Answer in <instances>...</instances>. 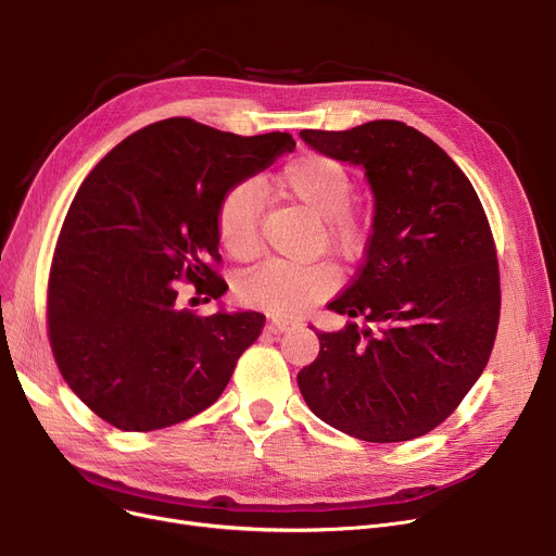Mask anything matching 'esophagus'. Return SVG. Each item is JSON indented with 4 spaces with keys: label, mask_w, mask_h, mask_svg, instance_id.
Segmentation results:
<instances>
[{
    "label": "esophagus",
    "mask_w": 556,
    "mask_h": 556,
    "mask_svg": "<svg viewBox=\"0 0 556 556\" xmlns=\"http://www.w3.org/2000/svg\"><path fill=\"white\" fill-rule=\"evenodd\" d=\"M295 327H298L295 323H290V319H281V317H273V323H270L273 333H286V331L295 329Z\"/></svg>",
    "instance_id": "obj_1"
}]
</instances>
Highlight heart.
Returning <instances> with one entry per match:
<instances>
[{"label":"heart","mask_w":556,"mask_h":556,"mask_svg":"<svg viewBox=\"0 0 556 556\" xmlns=\"http://www.w3.org/2000/svg\"><path fill=\"white\" fill-rule=\"evenodd\" d=\"M279 191L323 220L325 243L342 256H354L365 231L349 212L354 200V178L340 162L308 155L288 164L277 178ZM216 231L229 256L250 261L261 248V189L256 182L233 185L220 200ZM340 275L329 263H266L239 283L245 304L275 317H300L329 298Z\"/></svg>","instance_id":"1"}]
</instances>
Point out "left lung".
<instances>
[{"instance_id":"left-lung-1","label":"left lung","mask_w":556,"mask_h":556,"mask_svg":"<svg viewBox=\"0 0 556 556\" xmlns=\"http://www.w3.org/2000/svg\"><path fill=\"white\" fill-rule=\"evenodd\" d=\"M300 137L363 166L374 195L365 263L329 304L352 319L331 333L311 327L319 354L298 374L300 392L325 424L363 442L415 440L486 367L501 317L489 220L459 166L403 122Z\"/></svg>"}]
</instances>
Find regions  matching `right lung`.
Returning a JSON list of instances; mask_svg holds the SVG:
<instances>
[{
    "mask_svg": "<svg viewBox=\"0 0 556 556\" xmlns=\"http://www.w3.org/2000/svg\"><path fill=\"white\" fill-rule=\"evenodd\" d=\"M295 151L288 132L241 137L175 116L126 137L80 185L49 275V340L72 392L128 432L191 419L258 338L256 311L200 317L225 295L216 212L223 195ZM195 300V298H193Z\"/></svg>",
    "mask_w": 556,
    "mask_h": 556,
    "instance_id": "right-lung-1",
    "label": "right lung"
}]
</instances>
